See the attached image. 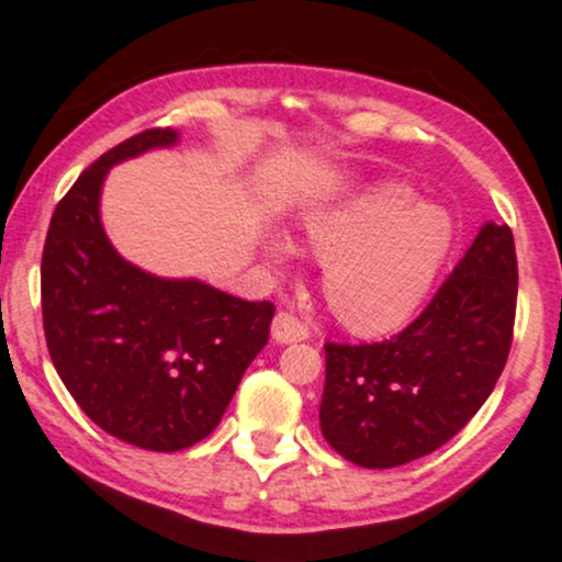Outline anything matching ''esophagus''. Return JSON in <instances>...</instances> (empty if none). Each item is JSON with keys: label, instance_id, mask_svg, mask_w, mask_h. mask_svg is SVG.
I'll list each match as a JSON object with an SVG mask.
<instances>
[{"label": "esophagus", "instance_id": "34e87169", "mask_svg": "<svg viewBox=\"0 0 562 562\" xmlns=\"http://www.w3.org/2000/svg\"><path fill=\"white\" fill-rule=\"evenodd\" d=\"M270 334L279 345H294V341L310 339V326L307 321H302L300 315H294L292 310H281L273 318V326H270Z\"/></svg>", "mask_w": 562, "mask_h": 562}]
</instances>
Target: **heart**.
<instances>
[{"label": "heart", "instance_id": "heart-1", "mask_svg": "<svg viewBox=\"0 0 562 562\" xmlns=\"http://www.w3.org/2000/svg\"><path fill=\"white\" fill-rule=\"evenodd\" d=\"M305 239L326 260L323 289L341 323L358 334L405 326L424 305L452 241V221L437 204L415 202L400 183L305 217ZM292 247L270 241L286 260Z\"/></svg>", "mask_w": 562, "mask_h": 562}]
</instances>
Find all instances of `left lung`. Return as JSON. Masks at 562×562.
<instances>
[{"label": "left lung", "mask_w": 562, "mask_h": 562, "mask_svg": "<svg viewBox=\"0 0 562 562\" xmlns=\"http://www.w3.org/2000/svg\"><path fill=\"white\" fill-rule=\"evenodd\" d=\"M516 300L513 231L486 223L411 326L373 345L326 341L328 445L362 468L405 465L447 445L503 375Z\"/></svg>", "instance_id": "8db88e82"}]
</instances>
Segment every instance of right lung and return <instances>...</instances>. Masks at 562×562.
<instances>
[{"mask_svg":"<svg viewBox=\"0 0 562 562\" xmlns=\"http://www.w3.org/2000/svg\"><path fill=\"white\" fill-rule=\"evenodd\" d=\"M176 138L147 128L91 162L57 202L42 255L44 336L65 389L99 428L155 452L213 434L276 313L273 302L144 273L104 236L108 170Z\"/></svg>","mask_w":562,"mask_h":562,"instance_id":"1","label":"right lung"}]
</instances>
